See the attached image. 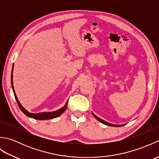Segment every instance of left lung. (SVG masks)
<instances>
[{
    "label": "left lung",
    "instance_id": "obj_1",
    "mask_svg": "<svg viewBox=\"0 0 159 159\" xmlns=\"http://www.w3.org/2000/svg\"><path fill=\"white\" fill-rule=\"evenodd\" d=\"M92 114H93V116H94V117H95L97 120H98L99 121H100V122H101V123H102L103 124H105V125H107V126H114V127H120V126H124V124H121V125H116V124H110V123H109V122H107L106 121H104V120H102V119H100V118H99L98 117H97V116H96V115H94L93 113H92Z\"/></svg>",
    "mask_w": 159,
    "mask_h": 159
}]
</instances>
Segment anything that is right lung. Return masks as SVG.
I'll return each instance as SVG.
<instances>
[{
	"mask_svg": "<svg viewBox=\"0 0 159 159\" xmlns=\"http://www.w3.org/2000/svg\"><path fill=\"white\" fill-rule=\"evenodd\" d=\"M13 66L12 67V71H11V87H12V89H13V93H14V96H15V98L16 100V102L18 103V105L19 107V108L20 109L22 112L25 113L26 116H28L29 117H31L33 118V119H35V120H50V119H53V118H55L59 117L60 115H61L64 111H65L67 109V102L66 103L65 106H64L61 109H60L57 111H53V112H44V113H29V111H26L25 108H24L20 102L18 101V98L16 96V94L15 93V91H14V87H13Z\"/></svg>",
	"mask_w": 159,
	"mask_h": 159,
	"instance_id": "obj_1",
	"label": "right lung"
}]
</instances>
